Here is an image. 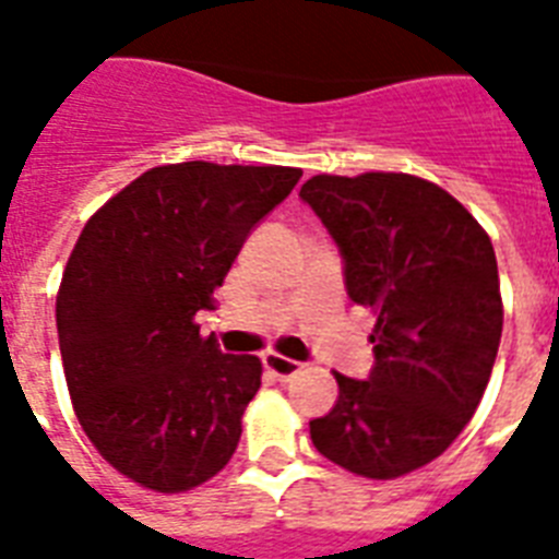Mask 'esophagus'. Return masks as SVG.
Returning a JSON list of instances; mask_svg holds the SVG:
<instances>
[{
  "label": "esophagus",
  "mask_w": 559,
  "mask_h": 559,
  "mask_svg": "<svg viewBox=\"0 0 559 559\" xmlns=\"http://www.w3.org/2000/svg\"><path fill=\"white\" fill-rule=\"evenodd\" d=\"M263 368L272 373V377H278L281 382H287L289 377H296L298 371H301V362H296V359L289 357H281V354H263Z\"/></svg>",
  "instance_id": "34e87169"
}]
</instances>
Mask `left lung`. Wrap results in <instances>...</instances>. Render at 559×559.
Listing matches in <instances>:
<instances>
[{
  "instance_id": "1",
  "label": "left lung",
  "mask_w": 559,
  "mask_h": 559,
  "mask_svg": "<svg viewBox=\"0 0 559 559\" xmlns=\"http://www.w3.org/2000/svg\"><path fill=\"white\" fill-rule=\"evenodd\" d=\"M301 200L345 258V284L377 316L373 371L340 382L310 420L324 459L391 481L450 447L485 394L502 340V293L490 237L452 193L412 174H319Z\"/></svg>"
}]
</instances>
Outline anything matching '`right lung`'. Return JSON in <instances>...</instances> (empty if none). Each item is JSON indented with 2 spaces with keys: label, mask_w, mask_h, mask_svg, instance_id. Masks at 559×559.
<instances>
[{
  "label": "right lung",
  "mask_w": 559,
  "mask_h": 559,
  "mask_svg": "<svg viewBox=\"0 0 559 559\" xmlns=\"http://www.w3.org/2000/svg\"><path fill=\"white\" fill-rule=\"evenodd\" d=\"M298 179L284 165H159L86 219L57 289L60 357L83 432L135 485L186 493L235 455L263 366L219 354L193 319Z\"/></svg>",
  "instance_id": "right-lung-1"
}]
</instances>
